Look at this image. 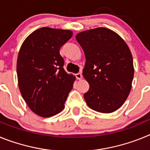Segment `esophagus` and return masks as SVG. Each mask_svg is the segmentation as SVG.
Listing matches in <instances>:
<instances>
[{
    "instance_id": "1",
    "label": "esophagus",
    "mask_w": 150,
    "mask_h": 150,
    "mask_svg": "<svg viewBox=\"0 0 150 150\" xmlns=\"http://www.w3.org/2000/svg\"><path fill=\"white\" fill-rule=\"evenodd\" d=\"M76 79L80 80V79H82V78H83V75H82L81 73H78V74H76Z\"/></svg>"
}]
</instances>
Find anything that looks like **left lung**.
<instances>
[{
	"instance_id": "1",
	"label": "left lung",
	"mask_w": 150,
	"mask_h": 150,
	"mask_svg": "<svg viewBox=\"0 0 150 150\" xmlns=\"http://www.w3.org/2000/svg\"><path fill=\"white\" fill-rule=\"evenodd\" d=\"M76 39L86 56L83 75L89 84L84 94L87 105L99 112H114L132 89L134 70L128 45L119 34L105 28L82 31Z\"/></svg>"
}]
</instances>
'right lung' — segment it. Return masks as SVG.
Masks as SVG:
<instances>
[{"label": "right lung", "instance_id": "1", "mask_svg": "<svg viewBox=\"0 0 150 150\" xmlns=\"http://www.w3.org/2000/svg\"><path fill=\"white\" fill-rule=\"evenodd\" d=\"M70 30L44 27L34 30L21 46L17 76L21 95L31 110L50 117L63 110L75 76L64 69L60 48L71 39Z\"/></svg>", "mask_w": 150, "mask_h": 150}]
</instances>
